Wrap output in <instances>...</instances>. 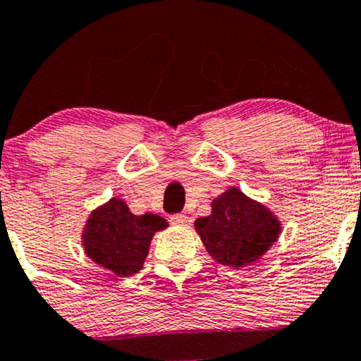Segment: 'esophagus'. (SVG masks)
Here are the masks:
<instances>
[{"instance_id":"esophagus-1","label":"esophagus","mask_w":361,"mask_h":361,"mask_svg":"<svg viewBox=\"0 0 361 361\" xmlns=\"http://www.w3.org/2000/svg\"><path fill=\"white\" fill-rule=\"evenodd\" d=\"M170 222H172L173 226H185L189 222V217L184 214H177V215H172V217H170Z\"/></svg>"}]
</instances>
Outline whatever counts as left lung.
<instances>
[{"mask_svg": "<svg viewBox=\"0 0 361 361\" xmlns=\"http://www.w3.org/2000/svg\"><path fill=\"white\" fill-rule=\"evenodd\" d=\"M195 229L215 262L241 267L259 261L273 247L281 222L266 205L229 188L212 202L210 215L196 219Z\"/></svg>", "mask_w": 361, "mask_h": 361, "instance_id": "8db88e82", "label": "left lung"}]
</instances>
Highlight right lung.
<instances>
[{"instance_id":"1","label":"right lung","mask_w":361,"mask_h":361,"mask_svg":"<svg viewBox=\"0 0 361 361\" xmlns=\"http://www.w3.org/2000/svg\"><path fill=\"white\" fill-rule=\"evenodd\" d=\"M165 228L169 222L159 215H133L123 200L111 198L88 215L81 240L92 261L130 276L142 269L154 233Z\"/></svg>"}]
</instances>
